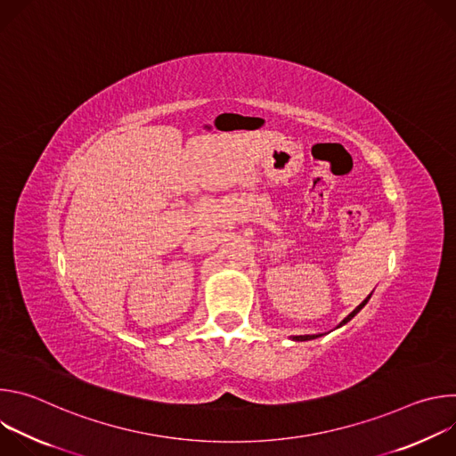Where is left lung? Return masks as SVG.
Returning <instances> with one entry per match:
<instances>
[{
	"instance_id": "8db88e82",
	"label": "left lung",
	"mask_w": 456,
	"mask_h": 456,
	"mask_svg": "<svg viewBox=\"0 0 456 456\" xmlns=\"http://www.w3.org/2000/svg\"><path fill=\"white\" fill-rule=\"evenodd\" d=\"M370 296H371V294H370ZM370 296H368V297H366V299H364V301H362V303H361V305H359V306H357V308H355L352 314H348V315H346V317L341 321L339 327H343V324H346V322H348V321H350V319H352V317H354V315H355V314H357V312H359V310H361V308H362V306L368 303ZM315 338H319V336H294L292 339H294V341H310V339H315Z\"/></svg>"
}]
</instances>
